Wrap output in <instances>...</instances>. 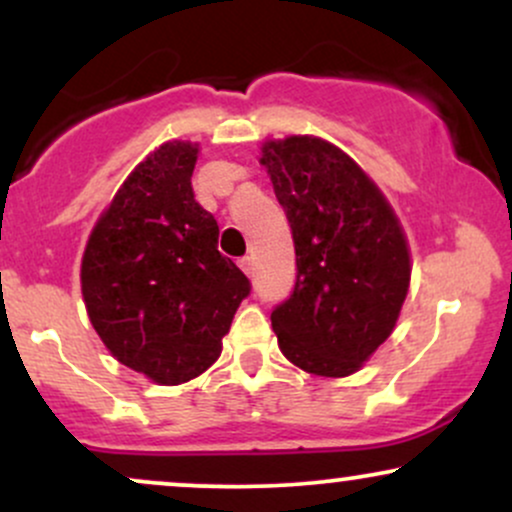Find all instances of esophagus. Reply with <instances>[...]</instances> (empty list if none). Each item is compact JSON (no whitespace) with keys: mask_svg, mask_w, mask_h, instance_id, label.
I'll use <instances>...</instances> for the list:
<instances>
[{"mask_svg":"<svg viewBox=\"0 0 512 512\" xmlns=\"http://www.w3.org/2000/svg\"><path fill=\"white\" fill-rule=\"evenodd\" d=\"M238 264H240V269H243L245 274L255 276V262H252V257H243V260H240Z\"/></svg>","mask_w":512,"mask_h":512,"instance_id":"esophagus-1","label":"esophagus"}]
</instances>
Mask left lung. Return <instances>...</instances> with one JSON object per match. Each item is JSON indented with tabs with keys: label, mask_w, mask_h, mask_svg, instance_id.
<instances>
[{
	"label": "left lung",
	"mask_w": 512,
	"mask_h": 512,
	"mask_svg": "<svg viewBox=\"0 0 512 512\" xmlns=\"http://www.w3.org/2000/svg\"><path fill=\"white\" fill-rule=\"evenodd\" d=\"M291 223L296 286L272 310L279 349L313 375L344 378L392 334L409 289L395 211L337 146L289 137L262 146Z\"/></svg>",
	"instance_id": "obj_1"
}]
</instances>
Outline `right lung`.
Masks as SVG:
<instances>
[{
	"label": "right lung",
	"mask_w": 512,
	"mask_h": 512,
	"mask_svg": "<svg viewBox=\"0 0 512 512\" xmlns=\"http://www.w3.org/2000/svg\"><path fill=\"white\" fill-rule=\"evenodd\" d=\"M197 146L168 142L132 170L88 238L81 293L110 354L154 383L197 378L221 354L250 279L216 250L192 190Z\"/></svg>",
	"instance_id": "add662e5"
}]
</instances>
